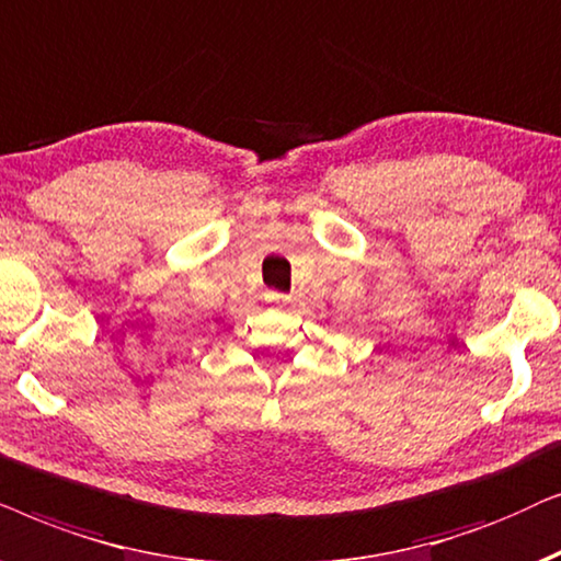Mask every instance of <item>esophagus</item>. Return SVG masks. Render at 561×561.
Returning <instances> with one entry per match:
<instances>
[{
    "label": "esophagus",
    "mask_w": 561,
    "mask_h": 561,
    "mask_svg": "<svg viewBox=\"0 0 561 561\" xmlns=\"http://www.w3.org/2000/svg\"><path fill=\"white\" fill-rule=\"evenodd\" d=\"M266 300H268V302H276V305H279V302H287V295L274 293V289H268V293H266Z\"/></svg>",
    "instance_id": "obj_1"
}]
</instances>
